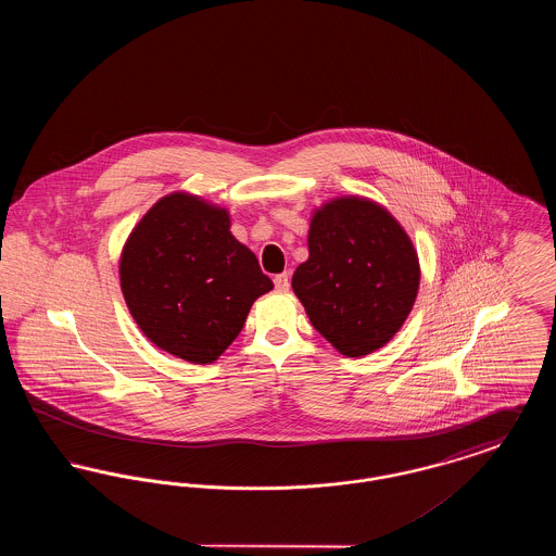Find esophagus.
<instances>
[{"label":"esophagus","mask_w":556,"mask_h":556,"mask_svg":"<svg viewBox=\"0 0 556 556\" xmlns=\"http://www.w3.org/2000/svg\"><path fill=\"white\" fill-rule=\"evenodd\" d=\"M273 283H275V288L279 291H288L290 290V275L288 273H281V275H275V279H273Z\"/></svg>","instance_id":"34e87169"}]
</instances>
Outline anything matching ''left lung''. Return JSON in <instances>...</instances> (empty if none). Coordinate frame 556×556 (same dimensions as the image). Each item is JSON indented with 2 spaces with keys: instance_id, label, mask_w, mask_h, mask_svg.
<instances>
[{
  "instance_id": "8db88e82",
  "label": "left lung",
  "mask_w": 556,
  "mask_h": 556,
  "mask_svg": "<svg viewBox=\"0 0 556 556\" xmlns=\"http://www.w3.org/2000/svg\"><path fill=\"white\" fill-rule=\"evenodd\" d=\"M308 252L291 288L318 333L345 356L388 344L419 290L417 252L396 218L369 200H336L313 216Z\"/></svg>"
}]
</instances>
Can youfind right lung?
<instances>
[{
	"label": "right lung",
	"mask_w": 556,
	"mask_h": 556,
	"mask_svg": "<svg viewBox=\"0 0 556 556\" xmlns=\"http://www.w3.org/2000/svg\"><path fill=\"white\" fill-rule=\"evenodd\" d=\"M121 288L139 329L184 361L208 365L273 290L256 256L229 231V214L170 193L135 227L121 258Z\"/></svg>",
	"instance_id": "add662e5"
}]
</instances>
